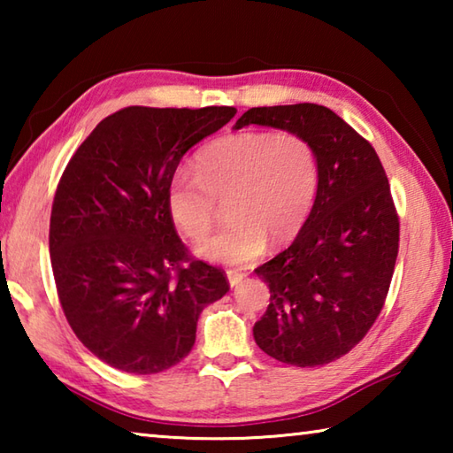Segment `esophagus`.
I'll list each match as a JSON object with an SVG mask.
<instances>
[{
  "label": "esophagus",
  "instance_id": "1",
  "mask_svg": "<svg viewBox=\"0 0 453 453\" xmlns=\"http://www.w3.org/2000/svg\"><path fill=\"white\" fill-rule=\"evenodd\" d=\"M227 280H229V286L237 288L245 280V273L243 272H237V270H229L227 272Z\"/></svg>",
  "mask_w": 453,
  "mask_h": 453
}]
</instances>
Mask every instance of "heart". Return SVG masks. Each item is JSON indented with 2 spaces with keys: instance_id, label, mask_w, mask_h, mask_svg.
Wrapping results in <instances>:
<instances>
[{
  "instance_id": "b5f03b06",
  "label": "heart",
  "mask_w": 453,
  "mask_h": 453,
  "mask_svg": "<svg viewBox=\"0 0 453 453\" xmlns=\"http://www.w3.org/2000/svg\"><path fill=\"white\" fill-rule=\"evenodd\" d=\"M319 153L296 132H237L197 151L196 173H175L167 186V211L191 242L211 234L218 202L232 219L199 250L213 264L240 267L264 254L267 237L286 243L302 232L316 203Z\"/></svg>"
}]
</instances>
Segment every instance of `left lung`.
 <instances>
[{
  "label": "left lung",
  "instance_id": "8db88e82",
  "mask_svg": "<svg viewBox=\"0 0 453 453\" xmlns=\"http://www.w3.org/2000/svg\"><path fill=\"white\" fill-rule=\"evenodd\" d=\"M310 137L319 191L294 243L256 273L270 305L256 343L281 364L316 367L354 349L386 303L400 250V216L378 153L337 113L316 104L251 107L235 121Z\"/></svg>",
  "mask_w": 453,
  "mask_h": 453
}]
</instances>
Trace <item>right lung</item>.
<instances>
[{
	"instance_id": "right-lung-1",
	"label": "right lung",
	"mask_w": 453,
	"mask_h": 453,
	"mask_svg": "<svg viewBox=\"0 0 453 453\" xmlns=\"http://www.w3.org/2000/svg\"><path fill=\"white\" fill-rule=\"evenodd\" d=\"M235 107H124L99 121L61 173L50 256L61 310L91 354L127 373H159L196 343L226 272L191 256L167 211V186L191 145Z\"/></svg>"
}]
</instances>
